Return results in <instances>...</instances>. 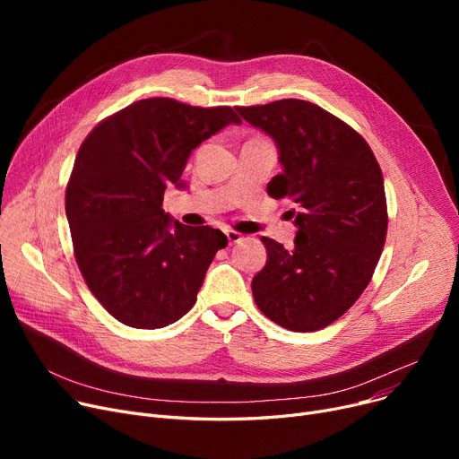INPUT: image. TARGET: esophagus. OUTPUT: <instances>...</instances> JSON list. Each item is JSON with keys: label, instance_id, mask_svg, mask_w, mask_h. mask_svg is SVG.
Returning a JSON list of instances; mask_svg holds the SVG:
<instances>
[{"label": "esophagus", "instance_id": "1", "mask_svg": "<svg viewBox=\"0 0 459 459\" xmlns=\"http://www.w3.org/2000/svg\"><path fill=\"white\" fill-rule=\"evenodd\" d=\"M225 236H227L230 246H232V244H238V242H242V239H244V236L239 234V232H236V230H225Z\"/></svg>", "mask_w": 459, "mask_h": 459}]
</instances>
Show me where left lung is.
<instances>
[{
  "label": "left lung",
  "mask_w": 459,
  "mask_h": 459,
  "mask_svg": "<svg viewBox=\"0 0 459 459\" xmlns=\"http://www.w3.org/2000/svg\"><path fill=\"white\" fill-rule=\"evenodd\" d=\"M236 109L277 144L282 173L268 193L296 203L294 247L262 238L268 260L251 282L255 303L284 329H324L365 292L381 256L389 220L379 163L363 137L316 104Z\"/></svg>",
  "instance_id": "1"
}]
</instances>
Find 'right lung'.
Segmentation results:
<instances>
[{"label":"right lung","mask_w":459,"mask_h":459,"mask_svg":"<svg viewBox=\"0 0 459 459\" xmlns=\"http://www.w3.org/2000/svg\"><path fill=\"white\" fill-rule=\"evenodd\" d=\"M242 120L232 108L173 99L139 100L102 120L78 151L66 186V220L80 272L113 318L160 329L195 305L227 236L187 227L161 208L167 186L203 141Z\"/></svg>","instance_id":"right-lung-1"}]
</instances>
